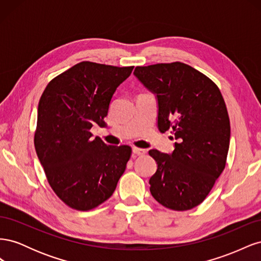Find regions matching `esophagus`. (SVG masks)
Returning <instances> with one entry per match:
<instances>
[{
	"label": "esophagus",
	"mask_w": 261,
	"mask_h": 261,
	"mask_svg": "<svg viewBox=\"0 0 261 261\" xmlns=\"http://www.w3.org/2000/svg\"><path fill=\"white\" fill-rule=\"evenodd\" d=\"M133 153L136 154V155H144L146 153V150L137 148V147H134L133 148Z\"/></svg>",
	"instance_id": "esophagus-1"
}]
</instances>
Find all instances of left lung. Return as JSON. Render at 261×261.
Instances as JSON below:
<instances>
[{
    "label": "left lung",
    "mask_w": 261,
    "mask_h": 261,
    "mask_svg": "<svg viewBox=\"0 0 261 261\" xmlns=\"http://www.w3.org/2000/svg\"><path fill=\"white\" fill-rule=\"evenodd\" d=\"M138 80L158 98V128L177 140L172 154L149 150L158 164L150 193L165 208L191 210L200 204L223 172L231 126L219 87L180 62L137 66Z\"/></svg>",
    "instance_id": "left-lung-1"
}]
</instances>
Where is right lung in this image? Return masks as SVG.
<instances>
[{
    "instance_id": "right-lung-1",
    "label": "right lung",
    "mask_w": 261,
    "mask_h": 261,
    "mask_svg": "<svg viewBox=\"0 0 261 261\" xmlns=\"http://www.w3.org/2000/svg\"><path fill=\"white\" fill-rule=\"evenodd\" d=\"M134 66L84 61L54 77L38 106L35 148L53 192L69 208L89 211L108 200L132 148L92 138L106 125L110 102Z\"/></svg>"
}]
</instances>
